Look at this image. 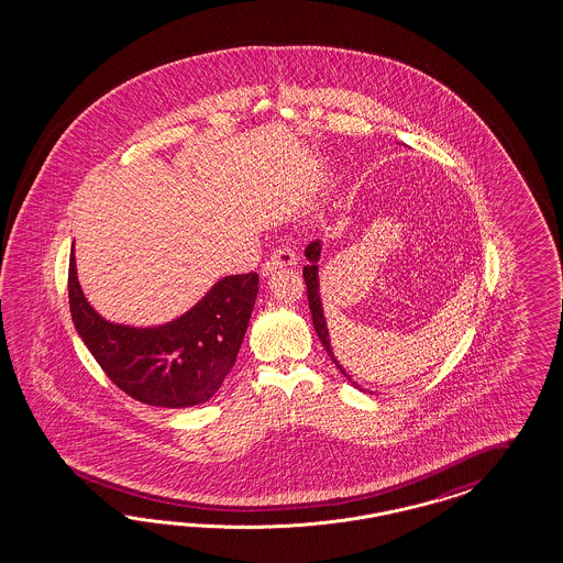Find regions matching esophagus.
<instances>
[{
    "mask_svg": "<svg viewBox=\"0 0 563 563\" xmlns=\"http://www.w3.org/2000/svg\"><path fill=\"white\" fill-rule=\"evenodd\" d=\"M297 264V254L290 250L289 245H280L273 252V256L268 257L262 266V274H273L276 268H285V266H295Z\"/></svg>",
    "mask_w": 563,
    "mask_h": 563,
    "instance_id": "1",
    "label": "esophagus"
}]
</instances>
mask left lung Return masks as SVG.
Returning <instances> with one entry per match:
<instances>
[{
	"label": "left lung",
	"instance_id": "1",
	"mask_svg": "<svg viewBox=\"0 0 563 563\" xmlns=\"http://www.w3.org/2000/svg\"><path fill=\"white\" fill-rule=\"evenodd\" d=\"M320 252H322V243L313 241L306 247V257L309 260V266L303 268V278H306L307 287V301H309V309H311V320H313V328L318 332V339L324 344L325 353L334 361V365L341 369V374L351 382V375L346 374L341 367V363L334 357L332 346H330V334H328V325H325L324 309H322V299H320V283H318V260H320ZM357 386V384H355Z\"/></svg>",
	"mask_w": 563,
	"mask_h": 563
}]
</instances>
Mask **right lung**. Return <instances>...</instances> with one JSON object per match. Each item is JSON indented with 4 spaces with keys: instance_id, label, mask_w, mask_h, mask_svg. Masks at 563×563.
Wrapping results in <instances>:
<instances>
[{
    "instance_id": "add662e5",
    "label": "right lung",
    "mask_w": 563,
    "mask_h": 563,
    "mask_svg": "<svg viewBox=\"0 0 563 563\" xmlns=\"http://www.w3.org/2000/svg\"><path fill=\"white\" fill-rule=\"evenodd\" d=\"M257 280L256 273L224 276L198 306L169 324H111L88 306L71 250L69 311L88 351L120 390L144 405L184 409L210 400L235 365Z\"/></svg>"
}]
</instances>
